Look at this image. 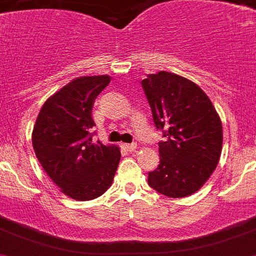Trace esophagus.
I'll return each instance as SVG.
<instances>
[{
  "label": "esophagus",
  "mask_w": 256,
  "mask_h": 256,
  "mask_svg": "<svg viewBox=\"0 0 256 256\" xmlns=\"http://www.w3.org/2000/svg\"><path fill=\"white\" fill-rule=\"evenodd\" d=\"M125 148L128 150H130V152H132V150H135L136 148H138V144H136V142H131V144H125Z\"/></svg>",
  "instance_id": "esophagus-1"
}]
</instances>
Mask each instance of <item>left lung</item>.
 <instances>
[{
  "label": "left lung",
  "mask_w": 256,
  "mask_h": 256,
  "mask_svg": "<svg viewBox=\"0 0 256 256\" xmlns=\"http://www.w3.org/2000/svg\"><path fill=\"white\" fill-rule=\"evenodd\" d=\"M156 128L160 164L148 183L156 192L182 198L197 192L216 169L222 150V124L208 96L187 78L160 70L142 80Z\"/></svg>",
  "instance_id": "8db88e82"
}]
</instances>
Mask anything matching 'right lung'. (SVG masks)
Instances as JSON below:
<instances>
[{
    "mask_svg": "<svg viewBox=\"0 0 256 256\" xmlns=\"http://www.w3.org/2000/svg\"><path fill=\"white\" fill-rule=\"evenodd\" d=\"M110 76L74 78L45 101L32 130L38 160L62 193L77 200L104 194L114 182L121 152L93 142L92 107Z\"/></svg>",
    "mask_w": 256,
    "mask_h": 256,
    "instance_id": "1",
    "label": "right lung"
}]
</instances>
